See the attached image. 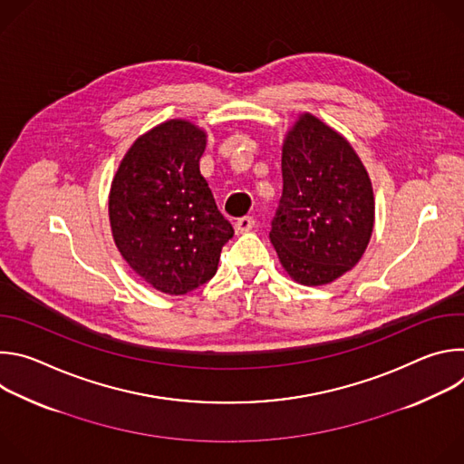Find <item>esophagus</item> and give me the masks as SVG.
<instances>
[{"label":"esophagus","mask_w":464,"mask_h":464,"mask_svg":"<svg viewBox=\"0 0 464 464\" xmlns=\"http://www.w3.org/2000/svg\"><path fill=\"white\" fill-rule=\"evenodd\" d=\"M253 226H255V220H253L251 217H242V218H238V220L235 222V233H237V235L247 233V231L253 229Z\"/></svg>","instance_id":"1"}]
</instances>
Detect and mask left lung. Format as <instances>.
<instances>
[{"label": "left lung", "instance_id": "left-lung-1", "mask_svg": "<svg viewBox=\"0 0 464 464\" xmlns=\"http://www.w3.org/2000/svg\"><path fill=\"white\" fill-rule=\"evenodd\" d=\"M283 196L270 240L299 285L323 286L353 270L374 227L367 169L338 130L299 113L283 141Z\"/></svg>", "mask_w": 464, "mask_h": 464}]
</instances>
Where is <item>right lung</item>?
Segmentation results:
<instances>
[{"label":"right lung","instance_id":"right-lung-1","mask_svg":"<svg viewBox=\"0 0 464 464\" xmlns=\"http://www.w3.org/2000/svg\"><path fill=\"white\" fill-rule=\"evenodd\" d=\"M206 130L165 121L126 150L111 179V237L128 266L152 288L183 295L218 270L231 224L200 174Z\"/></svg>","mask_w":464,"mask_h":464}]
</instances>
